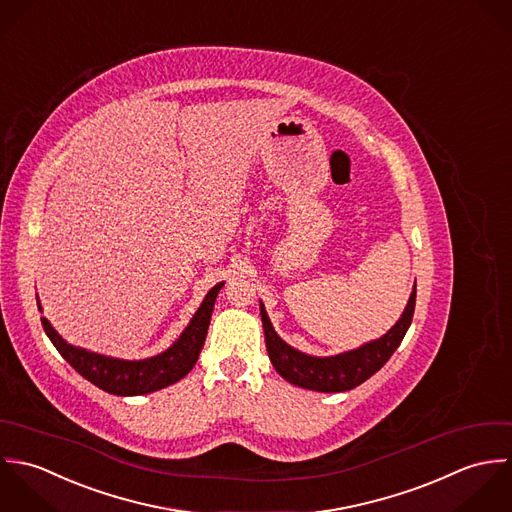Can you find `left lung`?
<instances>
[{"mask_svg": "<svg viewBox=\"0 0 512 512\" xmlns=\"http://www.w3.org/2000/svg\"><path fill=\"white\" fill-rule=\"evenodd\" d=\"M413 310H415V289L409 297L408 307L404 310L402 318L388 330V334L360 346L358 350H350L330 358L307 356L291 348L287 342H283L277 336L275 328L271 326V320L263 305H261V320L265 330L267 352L275 370L295 386L332 394V392H346L360 386L390 360V356L396 352V348L400 346V342L408 332Z\"/></svg>", "mask_w": 512, "mask_h": 512, "instance_id": "obj_1", "label": "left lung"}]
</instances>
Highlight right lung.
<instances>
[{
  "mask_svg": "<svg viewBox=\"0 0 512 512\" xmlns=\"http://www.w3.org/2000/svg\"><path fill=\"white\" fill-rule=\"evenodd\" d=\"M223 283L215 285L205 295L202 307L194 314L188 328L182 332L178 342H174L172 348L166 352L138 362L108 358L95 352H87L83 348H75L67 344L55 328L49 324V320L43 316L41 324L51 338L53 346L59 350V354L91 384L101 388L114 396H140L150 394L156 390H162L170 384H176L182 380L198 362L200 352L204 348L207 326L211 320V312L215 305V297ZM39 305V301H37ZM41 310V307H39Z\"/></svg>",
  "mask_w": 512,
  "mask_h": 512,
  "instance_id": "1",
  "label": "right lung"
}]
</instances>
